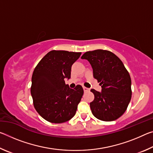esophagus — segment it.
<instances>
[{
	"instance_id": "34e87169",
	"label": "esophagus",
	"mask_w": 153,
	"mask_h": 153,
	"mask_svg": "<svg viewBox=\"0 0 153 153\" xmlns=\"http://www.w3.org/2000/svg\"><path fill=\"white\" fill-rule=\"evenodd\" d=\"M83 89H84V92H88L89 90H90L89 88H88L85 87V86L83 87Z\"/></svg>"
}]
</instances>
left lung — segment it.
<instances>
[{
	"label": "left lung",
	"instance_id": "1",
	"mask_svg": "<svg viewBox=\"0 0 153 153\" xmlns=\"http://www.w3.org/2000/svg\"><path fill=\"white\" fill-rule=\"evenodd\" d=\"M81 59L89 61L93 76L102 87L100 92L90 90L94 95L90 103L92 114L102 121L116 120L125 113L131 98V82L128 70L120 58L108 51H88Z\"/></svg>",
	"mask_w": 153,
	"mask_h": 153
}]
</instances>
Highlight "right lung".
Returning <instances> with one entry per match:
<instances>
[{"label":"right lung","instance_id":"obj_1","mask_svg":"<svg viewBox=\"0 0 153 153\" xmlns=\"http://www.w3.org/2000/svg\"><path fill=\"white\" fill-rule=\"evenodd\" d=\"M81 54L51 51L33 70L31 86L33 106L41 117L49 122H66L76 113L84 90L80 85L70 88L65 79L71 77L72 65Z\"/></svg>","mask_w":153,"mask_h":153}]
</instances>
